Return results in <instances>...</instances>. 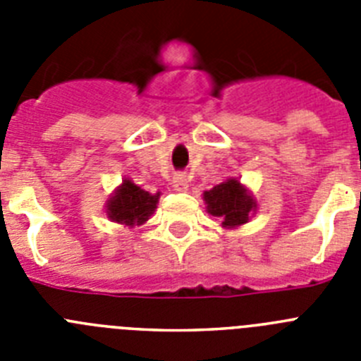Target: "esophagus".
<instances>
[{
    "instance_id": "1",
    "label": "esophagus",
    "mask_w": 361,
    "mask_h": 361,
    "mask_svg": "<svg viewBox=\"0 0 361 361\" xmlns=\"http://www.w3.org/2000/svg\"><path fill=\"white\" fill-rule=\"evenodd\" d=\"M171 184H173V188L177 191H186L190 188V180H188V177L184 173H175Z\"/></svg>"
}]
</instances>
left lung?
Returning <instances> with one entry per match:
<instances>
[{
	"mask_svg": "<svg viewBox=\"0 0 361 361\" xmlns=\"http://www.w3.org/2000/svg\"><path fill=\"white\" fill-rule=\"evenodd\" d=\"M206 209L209 215L222 219V228H238L250 220L257 209L253 195L238 178H228L212 190L204 191Z\"/></svg>",
	"mask_w": 361,
	"mask_h": 361,
	"instance_id": "left-lung-1",
	"label": "left lung"
}]
</instances>
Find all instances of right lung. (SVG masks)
Masks as SVG:
<instances>
[{"label": "right lung", "instance_id": "right-lung-1", "mask_svg": "<svg viewBox=\"0 0 361 361\" xmlns=\"http://www.w3.org/2000/svg\"><path fill=\"white\" fill-rule=\"evenodd\" d=\"M161 193H148L124 178L106 202V215L111 222L124 226H141L153 215Z\"/></svg>", "mask_w": 361, "mask_h": 361}]
</instances>
